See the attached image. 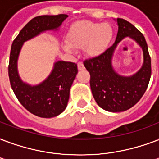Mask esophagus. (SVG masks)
Listing matches in <instances>:
<instances>
[{"instance_id":"obj_1","label":"esophagus","mask_w":159,"mask_h":159,"mask_svg":"<svg viewBox=\"0 0 159 159\" xmlns=\"http://www.w3.org/2000/svg\"><path fill=\"white\" fill-rule=\"evenodd\" d=\"M77 68H78V70H84L85 69V66L84 65H83V63L82 62H78V64H77Z\"/></svg>"}]
</instances>
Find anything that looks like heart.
Returning a JSON list of instances; mask_svg holds the SVG:
<instances>
[{"mask_svg": "<svg viewBox=\"0 0 159 159\" xmlns=\"http://www.w3.org/2000/svg\"><path fill=\"white\" fill-rule=\"evenodd\" d=\"M113 35L108 23H98L91 20H80L74 23L67 34V43L64 45L66 51L84 47V52L91 57L100 55L111 42Z\"/></svg>", "mask_w": 159, "mask_h": 159, "instance_id": "1", "label": "heart"}]
</instances>
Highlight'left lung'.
Wrapping results in <instances>:
<instances>
[{
	"label": "left lung",
	"instance_id": "obj_1",
	"mask_svg": "<svg viewBox=\"0 0 159 159\" xmlns=\"http://www.w3.org/2000/svg\"><path fill=\"white\" fill-rule=\"evenodd\" d=\"M118 31L115 42L101 55L83 62L91 76L93 96L100 107L112 112L126 111L133 107L146 92L151 77V58L143 35L124 19L117 18ZM129 37L141 47L144 62L131 76L117 74L112 66V57L119 42Z\"/></svg>",
	"mask_w": 159,
	"mask_h": 159
}]
</instances>
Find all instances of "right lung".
<instances>
[{
	"instance_id": "obj_1",
	"label": "right lung",
	"mask_w": 159,
	"mask_h": 159,
	"mask_svg": "<svg viewBox=\"0 0 159 159\" xmlns=\"http://www.w3.org/2000/svg\"><path fill=\"white\" fill-rule=\"evenodd\" d=\"M68 16H40L24 26L13 41L10 54L8 74L16 97L25 108L37 117H57L67 106L72 82L77 74L76 63L57 61L49 76L37 85L23 82L17 68V61L23 44L47 31H57Z\"/></svg>"
}]
</instances>
